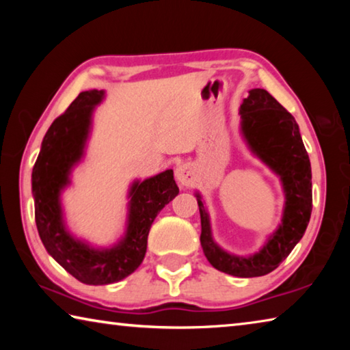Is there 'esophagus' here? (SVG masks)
I'll use <instances>...</instances> for the list:
<instances>
[{
    "instance_id": "esophagus-1",
    "label": "esophagus",
    "mask_w": 350,
    "mask_h": 350,
    "mask_svg": "<svg viewBox=\"0 0 350 350\" xmlns=\"http://www.w3.org/2000/svg\"><path fill=\"white\" fill-rule=\"evenodd\" d=\"M176 179L179 180V183L183 187L193 185V182L196 177H194V170L191 165H188V163L179 165V167L176 168Z\"/></svg>"
}]
</instances>
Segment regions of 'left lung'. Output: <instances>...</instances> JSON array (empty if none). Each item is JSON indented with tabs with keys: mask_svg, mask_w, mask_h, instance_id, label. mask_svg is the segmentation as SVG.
I'll use <instances>...</instances> for the list:
<instances>
[{
	"mask_svg": "<svg viewBox=\"0 0 350 350\" xmlns=\"http://www.w3.org/2000/svg\"><path fill=\"white\" fill-rule=\"evenodd\" d=\"M241 131L250 150L281 177L286 206L276 232L253 256L224 252L211 238L210 217L200 194V245L208 262L224 273L254 278L273 271L286 259L307 228L312 213V170L298 123L265 90H252L239 109Z\"/></svg>",
	"mask_w": 350,
	"mask_h": 350,
	"instance_id": "1",
	"label": "left lung"
}]
</instances>
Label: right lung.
<instances>
[{"instance_id": "obj_1", "label": "right lung", "mask_w": 350, "mask_h": 350, "mask_svg": "<svg viewBox=\"0 0 350 350\" xmlns=\"http://www.w3.org/2000/svg\"><path fill=\"white\" fill-rule=\"evenodd\" d=\"M103 91L80 92L69 108L52 122L32 170L35 222L47 253L80 282L90 286L117 282L131 275L145 258L148 233L157 213L177 194L173 170L135 180L129 189V213L125 238L112 248L97 250L75 239L63 222L60 191L80 162L91 128L94 108Z\"/></svg>"}]
</instances>
